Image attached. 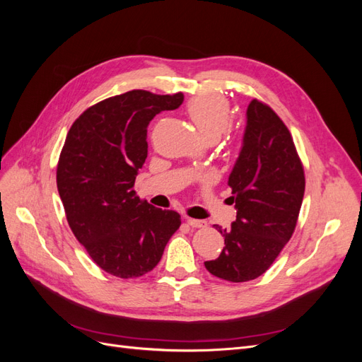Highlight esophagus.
Masks as SVG:
<instances>
[{"mask_svg":"<svg viewBox=\"0 0 362 362\" xmlns=\"http://www.w3.org/2000/svg\"><path fill=\"white\" fill-rule=\"evenodd\" d=\"M187 225L189 226H192V228H204V226H206V222L205 221H199V218H190V217H187Z\"/></svg>","mask_w":362,"mask_h":362,"instance_id":"1","label":"esophagus"}]
</instances>
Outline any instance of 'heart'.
Listing matches in <instances>:
<instances>
[{
    "mask_svg": "<svg viewBox=\"0 0 362 362\" xmlns=\"http://www.w3.org/2000/svg\"><path fill=\"white\" fill-rule=\"evenodd\" d=\"M187 112L202 139H218L231 127V105L221 95H201L187 104Z\"/></svg>",
    "mask_w": 362,
    "mask_h": 362,
    "instance_id": "obj_1",
    "label": "heart"
}]
</instances>
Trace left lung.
Masks as SVG:
<instances>
[{
  "label": "left lung",
  "mask_w": 362,
  "mask_h": 362,
  "mask_svg": "<svg viewBox=\"0 0 362 362\" xmlns=\"http://www.w3.org/2000/svg\"><path fill=\"white\" fill-rule=\"evenodd\" d=\"M237 218L216 226L225 247L204 264L211 275L246 282L261 276L291 238L305 192L303 166L288 128L266 104L252 100L238 158L229 173Z\"/></svg>",
  "instance_id": "obj_1"
}]
</instances>
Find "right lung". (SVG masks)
I'll return each instance as SVG.
<instances>
[{
    "label": "right lung",
    "mask_w": 362,
    "mask_h": 362,
    "mask_svg": "<svg viewBox=\"0 0 362 362\" xmlns=\"http://www.w3.org/2000/svg\"><path fill=\"white\" fill-rule=\"evenodd\" d=\"M184 95L129 90L92 105L75 120L57 166L68 223L90 258L117 278H139L161 259L181 216L140 201L133 190L148 157V125Z\"/></svg>",
    "instance_id": "1"
}]
</instances>
